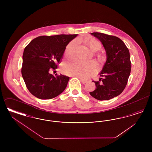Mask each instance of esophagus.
<instances>
[{"label":"esophagus","mask_w":152,"mask_h":152,"mask_svg":"<svg viewBox=\"0 0 152 152\" xmlns=\"http://www.w3.org/2000/svg\"><path fill=\"white\" fill-rule=\"evenodd\" d=\"M73 77H76L75 76H73ZM80 79V81L83 83V84H86V83L87 82V80H86L82 79H81V78H80L79 77Z\"/></svg>","instance_id":"esophagus-1"}]
</instances>
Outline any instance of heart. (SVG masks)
<instances>
[{"instance_id":"b5f03b06","label":"heart","mask_w":152,"mask_h":152,"mask_svg":"<svg viewBox=\"0 0 152 152\" xmlns=\"http://www.w3.org/2000/svg\"><path fill=\"white\" fill-rule=\"evenodd\" d=\"M84 42L92 51H97L101 48V44L97 39L92 37L84 39ZM77 44L76 40H73L66 45L64 54L66 58L72 56ZM97 64L95 62H84L77 59H73L64 65L63 71L66 75H73L81 78H88L97 71Z\"/></svg>"}]
</instances>
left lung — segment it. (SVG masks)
<instances>
[{
  "mask_svg": "<svg viewBox=\"0 0 152 152\" xmlns=\"http://www.w3.org/2000/svg\"><path fill=\"white\" fill-rule=\"evenodd\" d=\"M92 35L103 44L107 60L100 75L99 81L94 82L96 89L90 94L99 100H108L123 92L128 83L131 71L129 51L118 37L100 32Z\"/></svg>",
  "mask_w": 152,
  "mask_h": 152,
  "instance_id": "1",
  "label": "left lung"
}]
</instances>
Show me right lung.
Here are the masks:
<instances>
[{
  "mask_svg": "<svg viewBox=\"0 0 152 152\" xmlns=\"http://www.w3.org/2000/svg\"><path fill=\"white\" fill-rule=\"evenodd\" d=\"M74 35L41 36L33 39L23 55L22 75L30 93L40 99L54 98L66 88L69 77L50 73L58 68L66 46Z\"/></svg>",
  "mask_w": 152,
  "mask_h": 152,
  "instance_id": "1",
  "label": "right lung"
}]
</instances>
